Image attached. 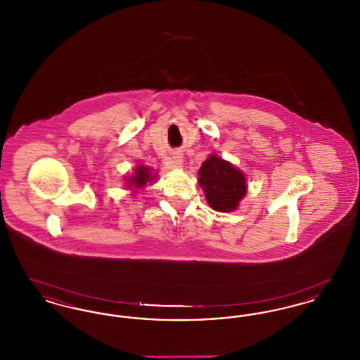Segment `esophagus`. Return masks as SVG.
<instances>
[{
    "label": "esophagus",
    "instance_id": "1",
    "mask_svg": "<svg viewBox=\"0 0 360 360\" xmlns=\"http://www.w3.org/2000/svg\"><path fill=\"white\" fill-rule=\"evenodd\" d=\"M165 163H166V166H169V167H182V165H184V158H182V155L181 154H174L172 158H170L169 160H166Z\"/></svg>",
    "mask_w": 360,
    "mask_h": 360
}]
</instances>
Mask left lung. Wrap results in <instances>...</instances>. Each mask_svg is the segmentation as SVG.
Wrapping results in <instances>:
<instances>
[{
	"instance_id": "8db88e82",
	"label": "left lung",
	"mask_w": 360,
	"mask_h": 360,
	"mask_svg": "<svg viewBox=\"0 0 360 360\" xmlns=\"http://www.w3.org/2000/svg\"><path fill=\"white\" fill-rule=\"evenodd\" d=\"M198 184L205 191L207 204L219 212L236 209L247 191L243 172L216 155H210L202 163Z\"/></svg>"
}]
</instances>
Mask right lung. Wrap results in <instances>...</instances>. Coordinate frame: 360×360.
<instances>
[{"mask_svg":"<svg viewBox=\"0 0 360 360\" xmlns=\"http://www.w3.org/2000/svg\"><path fill=\"white\" fill-rule=\"evenodd\" d=\"M153 174L150 172L148 167H143V166H139L136 169V172L132 178L128 179V185H134L136 188H141L147 182L153 181Z\"/></svg>","mask_w":360,"mask_h":360,"instance_id":"add662e5","label":"right lung"}]
</instances>
